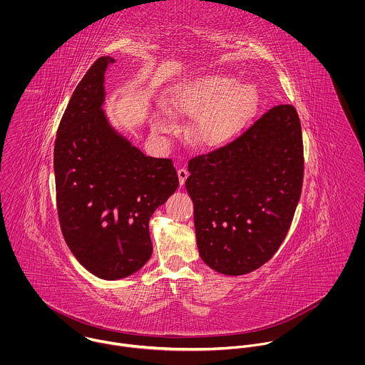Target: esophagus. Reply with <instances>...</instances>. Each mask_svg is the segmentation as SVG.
<instances>
[{
    "instance_id": "obj_1",
    "label": "esophagus",
    "mask_w": 365,
    "mask_h": 365,
    "mask_svg": "<svg viewBox=\"0 0 365 365\" xmlns=\"http://www.w3.org/2000/svg\"><path fill=\"white\" fill-rule=\"evenodd\" d=\"M177 174H178V180H180V184H181V185H184V184H185V180H187V178H188V175H190L188 170H185V168H178Z\"/></svg>"
}]
</instances>
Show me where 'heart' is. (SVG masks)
Returning <instances> with one entry per match:
<instances>
[{
  "mask_svg": "<svg viewBox=\"0 0 365 365\" xmlns=\"http://www.w3.org/2000/svg\"><path fill=\"white\" fill-rule=\"evenodd\" d=\"M229 76L209 73L178 84L167 100V109L180 116H195L191 140L201 148H217L235 138L252 116L257 93L252 86L236 84ZM153 128L165 130L156 119Z\"/></svg>",
  "mask_w": 365,
  "mask_h": 365,
  "instance_id": "1",
  "label": "heart"
}]
</instances>
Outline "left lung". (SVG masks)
<instances>
[{
	"label": "left lung",
	"instance_id": "8db88e82",
	"mask_svg": "<svg viewBox=\"0 0 365 365\" xmlns=\"http://www.w3.org/2000/svg\"><path fill=\"white\" fill-rule=\"evenodd\" d=\"M201 259L226 275L249 274L284 242L304 181L297 109L277 105L233 142L188 161Z\"/></svg>",
	"mask_w": 365,
	"mask_h": 365
}]
</instances>
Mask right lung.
<instances>
[{
    "instance_id": "1",
    "label": "right lung",
    "mask_w": 365,
    "mask_h": 365,
    "mask_svg": "<svg viewBox=\"0 0 365 365\" xmlns=\"http://www.w3.org/2000/svg\"><path fill=\"white\" fill-rule=\"evenodd\" d=\"M113 61L97 58L76 87L53 158L64 240L78 262L103 279L129 277L149 261V220L178 187L170 158L145 156L109 125L104 78Z\"/></svg>"
}]
</instances>
